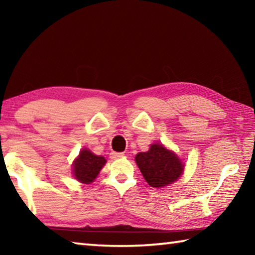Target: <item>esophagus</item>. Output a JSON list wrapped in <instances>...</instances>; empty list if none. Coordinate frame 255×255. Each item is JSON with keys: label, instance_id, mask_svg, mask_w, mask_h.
<instances>
[{"label": "esophagus", "instance_id": "obj_1", "mask_svg": "<svg viewBox=\"0 0 255 255\" xmlns=\"http://www.w3.org/2000/svg\"><path fill=\"white\" fill-rule=\"evenodd\" d=\"M123 156H124V153L112 152V153L110 154V157H111L112 159H117V158H120V157H123Z\"/></svg>", "mask_w": 255, "mask_h": 255}]
</instances>
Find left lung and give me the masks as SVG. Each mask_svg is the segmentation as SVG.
Returning <instances> with one entry per match:
<instances>
[{"label":"left lung","mask_w":255,"mask_h":255,"mask_svg":"<svg viewBox=\"0 0 255 255\" xmlns=\"http://www.w3.org/2000/svg\"><path fill=\"white\" fill-rule=\"evenodd\" d=\"M138 167L150 187L162 188L175 182L183 173L184 165L174 152L162 144H152L147 152L135 157Z\"/></svg>","instance_id":"1"}]
</instances>
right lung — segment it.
<instances>
[{
    "mask_svg": "<svg viewBox=\"0 0 255 255\" xmlns=\"http://www.w3.org/2000/svg\"><path fill=\"white\" fill-rule=\"evenodd\" d=\"M106 162L103 156H98L90 149L84 148L73 163V174L77 181L89 184L96 180Z\"/></svg>",
    "mask_w": 255,
    "mask_h": 255,
    "instance_id": "add662e5",
    "label": "right lung"
}]
</instances>
